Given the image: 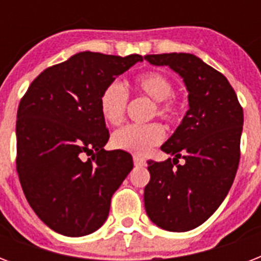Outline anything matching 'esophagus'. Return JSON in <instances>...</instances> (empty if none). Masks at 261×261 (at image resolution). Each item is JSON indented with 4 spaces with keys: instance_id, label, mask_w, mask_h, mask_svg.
<instances>
[{
    "instance_id": "esophagus-1",
    "label": "esophagus",
    "mask_w": 261,
    "mask_h": 261,
    "mask_svg": "<svg viewBox=\"0 0 261 261\" xmlns=\"http://www.w3.org/2000/svg\"><path fill=\"white\" fill-rule=\"evenodd\" d=\"M134 164L135 167H145L146 165V160L142 159V157H138V155H134Z\"/></svg>"
}]
</instances>
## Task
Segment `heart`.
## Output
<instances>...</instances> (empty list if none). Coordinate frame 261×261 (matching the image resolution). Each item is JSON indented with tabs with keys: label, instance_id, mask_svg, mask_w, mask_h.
<instances>
[{
	"label": "heart",
	"instance_id": "heart-1",
	"mask_svg": "<svg viewBox=\"0 0 261 261\" xmlns=\"http://www.w3.org/2000/svg\"><path fill=\"white\" fill-rule=\"evenodd\" d=\"M134 88L138 93L155 101V114L168 122H173L180 115V104L172 96V81L160 71H147L134 80ZM128 94L118 81L108 84L100 96V111L106 122L119 124L126 115ZM165 137L164 127L160 123L146 126L128 124L112 135V143L116 149L135 155L146 154L151 147L163 142Z\"/></svg>",
	"mask_w": 261,
	"mask_h": 261
}]
</instances>
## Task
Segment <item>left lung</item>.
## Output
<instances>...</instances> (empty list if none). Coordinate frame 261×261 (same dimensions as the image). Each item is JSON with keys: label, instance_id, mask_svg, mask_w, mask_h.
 Segmentation results:
<instances>
[{"label": "left lung", "instance_id": "obj_1", "mask_svg": "<svg viewBox=\"0 0 261 261\" xmlns=\"http://www.w3.org/2000/svg\"><path fill=\"white\" fill-rule=\"evenodd\" d=\"M145 59L177 73L188 92L186 116L161 146L173 160L147 161L146 214L164 230H192L214 214L233 184L240 161L243 108L226 77L196 55L171 53L145 55ZM180 156L182 166L177 164Z\"/></svg>", "mask_w": 261, "mask_h": 261}]
</instances>
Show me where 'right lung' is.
Listing matches in <instances>:
<instances>
[{
	"label": "right lung",
	"mask_w": 261,
	"mask_h": 261,
	"mask_svg": "<svg viewBox=\"0 0 261 261\" xmlns=\"http://www.w3.org/2000/svg\"><path fill=\"white\" fill-rule=\"evenodd\" d=\"M137 62L138 54L79 53L40 73L20 101L18 178L35 214L59 234L81 237L102 226L134 167L130 153L104 150L110 133L100 96Z\"/></svg>",
	"instance_id": "right-lung-1"
}]
</instances>
